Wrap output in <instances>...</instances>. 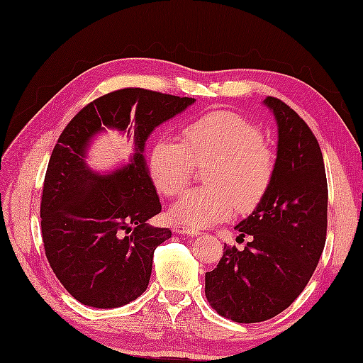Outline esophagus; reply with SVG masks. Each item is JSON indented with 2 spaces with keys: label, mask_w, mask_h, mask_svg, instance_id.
Here are the masks:
<instances>
[{
  "label": "esophagus",
  "mask_w": 363,
  "mask_h": 363,
  "mask_svg": "<svg viewBox=\"0 0 363 363\" xmlns=\"http://www.w3.org/2000/svg\"><path fill=\"white\" fill-rule=\"evenodd\" d=\"M173 232L179 233V235H189V237H193V235H199V230L191 229V227H185V225H178L176 224L173 227Z\"/></svg>",
  "instance_id": "esophagus-1"
}]
</instances>
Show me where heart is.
I'll list each match as a JSON object with an SVG mask.
<instances>
[{
  "label": "heart",
  "instance_id": "obj_1",
  "mask_svg": "<svg viewBox=\"0 0 363 363\" xmlns=\"http://www.w3.org/2000/svg\"><path fill=\"white\" fill-rule=\"evenodd\" d=\"M182 139H159L150 153L157 190L174 196L190 181L193 167L206 164L207 185L185 191L170 210L172 221L204 229L250 212L264 198L274 178V156L263 133L241 114L213 111L185 125Z\"/></svg>",
  "mask_w": 363,
  "mask_h": 363
}]
</instances>
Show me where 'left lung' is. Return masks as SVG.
Wrapping results in <instances>:
<instances>
[{
    "mask_svg": "<svg viewBox=\"0 0 363 363\" xmlns=\"http://www.w3.org/2000/svg\"><path fill=\"white\" fill-rule=\"evenodd\" d=\"M263 104L277 122L274 178L264 198L235 229L250 241L224 244L206 274V297L218 314L238 323L264 322L291 306L313 277L326 241L328 185L318 142L280 99Z\"/></svg>",
    "mask_w": 363,
    "mask_h": 363,
    "instance_id": "left-lung-1",
    "label": "left lung"
}]
</instances>
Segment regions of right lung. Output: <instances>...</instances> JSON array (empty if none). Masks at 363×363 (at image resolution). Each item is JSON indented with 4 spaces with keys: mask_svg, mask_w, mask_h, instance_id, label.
Returning <instances> with one entry per match:
<instances>
[{
    "mask_svg": "<svg viewBox=\"0 0 363 363\" xmlns=\"http://www.w3.org/2000/svg\"><path fill=\"white\" fill-rule=\"evenodd\" d=\"M195 102L119 89L86 105L58 138L41 196V235L54 274L83 305L121 308L145 292L155 250L172 230L148 224L162 206L143 151L159 125ZM106 130L131 138L133 153L114 171H94L89 148Z\"/></svg>",
    "mask_w": 363,
    "mask_h": 363,
    "instance_id": "obj_1",
    "label": "right lung"
}]
</instances>
